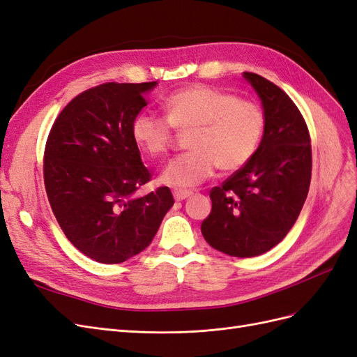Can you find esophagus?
<instances>
[{"label": "esophagus", "instance_id": "obj_1", "mask_svg": "<svg viewBox=\"0 0 357 357\" xmlns=\"http://www.w3.org/2000/svg\"><path fill=\"white\" fill-rule=\"evenodd\" d=\"M192 190H176L174 192V199L176 201H183V199H188L189 197H192Z\"/></svg>", "mask_w": 357, "mask_h": 357}]
</instances>
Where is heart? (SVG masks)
Instances as JSON below:
<instances>
[{
  "instance_id": "1",
  "label": "heart",
  "mask_w": 357,
  "mask_h": 357,
  "mask_svg": "<svg viewBox=\"0 0 357 357\" xmlns=\"http://www.w3.org/2000/svg\"><path fill=\"white\" fill-rule=\"evenodd\" d=\"M164 109L165 117L139 113L132 122V137L139 149L156 158L172 146L174 129L190 131L192 150L172 159L160 176V183L171 188L198 186L218 167L226 174L240 171L253 159L265 134L261 104L207 84L174 92Z\"/></svg>"
}]
</instances>
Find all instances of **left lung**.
<instances>
[{
    "mask_svg": "<svg viewBox=\"0 0 357 357\" xmlns=\"http://www.w3.org/2000/svg\"><path fill=\"white\" fill-rule=\"evenodd\" d=\"M244 79L262 101L265 134L256 155L210 192L211 213L201 232L213 248L235 257L259 256L295 225L311 181V139L295 102L255 73Z\"/></svg>",
    "mask_w": 357,
    "mask_h": 357,
    "instance_id": "obj_1",
    "label": "left lung"
}]
</instances>
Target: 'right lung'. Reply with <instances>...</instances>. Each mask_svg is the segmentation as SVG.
<instances>
[{"label":"right lung","mask_w":357,"mask_h":357,"mask_svg":"<svg viewBox=\"0 0 357 357\" xmlns=\"http://www.w3.org/2000/svg\"><path fill=\"white\" fill-rule=\"evenodd\" d=\"M158 83H104L71 100L45 149L46 193L70 243L101 264H121L152 243L174 204L169 188L147 195L150 181L132 122Z\"/></svg>","instance_id":"1"}]
</instances>
